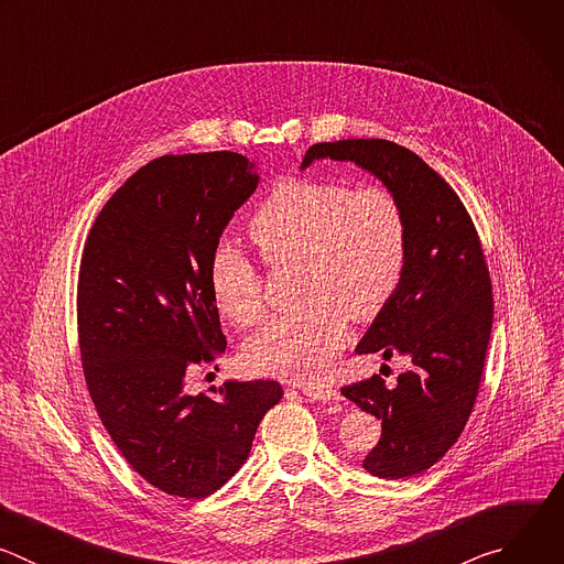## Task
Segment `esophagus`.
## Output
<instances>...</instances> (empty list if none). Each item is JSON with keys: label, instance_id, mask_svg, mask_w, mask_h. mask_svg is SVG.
Masks as SVG:
<instances>
[{"label": "esophagus", "instance_id": "esophagus-1", "mask_svg": "<svg viewBox=\"0 0 564 564\" xmlns=\"http://www.w3.org/2000/svg\"><path fill=\"white\" fill-rule=\"evenodd\" d=\"M303 394L314 401H339V392L328 386H305Z\"/></svg>", "mask_w": 564, "mask_h": 564}]
</instances>
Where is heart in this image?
I'll use <instances>...</instances> for the list:
<instances>
[{"label":"heart","mask_w":564,"mask_h":564,"mask_svg":"<svg viewBox=\"0 0 564 564\" xmlns=\"http://www.w3.org/2000/svg\"><path fill=\"white\" fill-rule=\"evenodd\" d=\"M270 265L299 263L303 310L272 318L246 346L261 375L314 383L348 337V321L377 316L406 268L409 234L399 200L383 187L348 189L324 178H285L248 223ZM216 310L248 328L265 312L263 274L229 246L209 263Z\"/></svg>","instance_id":"b5f03b06"}]
</instances>
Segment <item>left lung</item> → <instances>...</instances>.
<instances>
[{"instance_id":"8db88e82","label":"left lung","mask_w":564,"mask_h":564,"mask_svg":"<svg viewBox=\"0 0 564 564\" xmlns=\"http://www.w3.org/2000/svg\"><path fill=\"white\" fill-rule=\"evenodd\" d=\"M318 158L350 160L377 176L406 218L404 276L357 346L359 355H409L413 368L388 388L379 375L341 394L381 420V440L364 468L401 479L431 468L462 435L485 370L494 294L475 225L453 187L411 149L381 138L318 142Z\"/></svg>"}]
</instances>
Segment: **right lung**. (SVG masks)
<instances>
[{
	"mask_svg": "<svg viewBox=\"0 0 564 564\" xmlns=\"http://www.w3.org/2000/svg\"><path fill=\"white\" fill-rule=\"evenodd\" d=\"M257 185L254 163L234 151L160 155L107 200L79 263V355L96 411L131 468L176 498L220 489L283 397L263 379L185 392L187 370L227 348L209 263Z\"/></svg>",
	"mask_w": 564,
	"mask_h": 564,
	"instance_id": "obj_1",
	"label": "right lung"
}]
</instances>
